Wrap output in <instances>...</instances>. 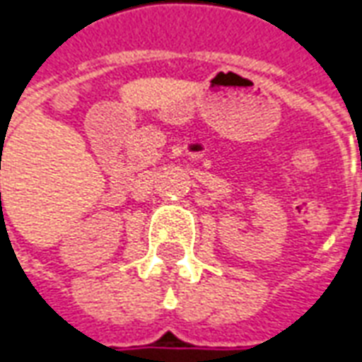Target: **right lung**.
<instances>
[{
    "instance_id": "right-lung-1",
    "label": "right lung",
    "mask_w": 362,
    "mask_h": 362,
    "mask_svg": "<svg viewBox=\"0 0 362 362\" xmlns=\"http://www.w3.org/2000/svg\"><path fill=\"white\" fill-rule=\"evenodd\" d=\"M0 195H1V194H0Z\"/></svg>"
}]
</instances>
